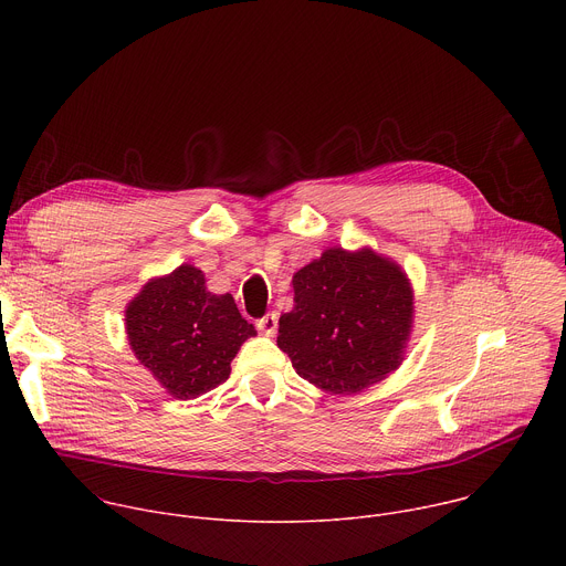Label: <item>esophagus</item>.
Masks as SVG:
<instances>
[{"mask_svg": "<svg viewBox=\"0 0 566 566\" xmlns=\"http://www.w3.org/2000/svg\"><path fill=\"white\" fill-rule=\"evenodd\" d=\"M258 329H260L262 334H266V336H273V334L277 332V313L271 311V313L262 315V317L258 319Z\"/></svg>", "mask_w": 566, "mask_h": 566, "instance_id": "1", "label": "esophagus"}]
</instances>
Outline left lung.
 <instances>
[{
    "instance_id": "1",
    "label": "left lung",
    "mask_w": 566,
    "mask_h": 566,
    "mask_svg": "<svg viewBox=\"0 0 566 566\" xmlns=\"http://www.w3.org/2000/svg\"><path fill=\"white\" fill-rule=\"evenodd\" d=\"M295 306L280 317L277 347L308 382L360 391L400 365L412 327V289L369 249H329L293 275Z\"/></svg>"
}]
</instances>
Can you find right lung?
I'll list each match as a JSON object with an SVG mask.
<instances>
[{
  "instance_id": "add662e5",
  "label": "right lung",
  "mask_w": 566,
  "mask_h": 566,
  "mask_svg": "<svg viewBox=\"0 0 566 566\" xmlns=\"http://www.w3.org/2000/svg\"><path fill=\"white\" fill-rule=\"evenodd\" d=\"M125 319L140 365L181 400L226 382L241 343L258 334L232 295H212L203 273L190 264L145 284Z\"/></svg>"
}]
</instances>
